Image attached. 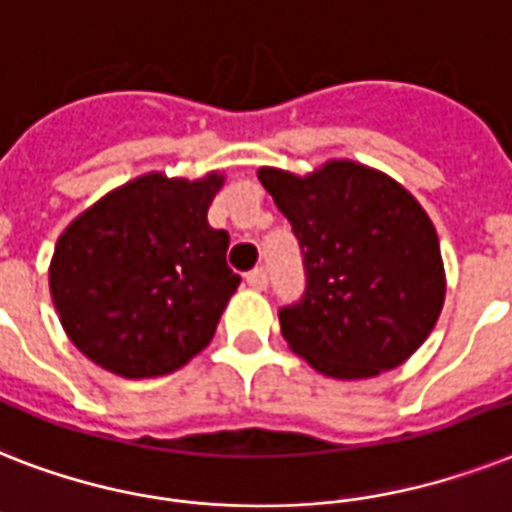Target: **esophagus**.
Returning <instances> with one entry per match:
<instances>
[{
  "mask_svg": "<svg viewBox=\"0 0 512 512\" xmlns=\"http://www.w3.org/2000/svg\"><path fill=\"white\" fill-rule=\"evenodd\" d=\"M245 282H248L253 290H264V288H267V269H264V267L251 269V272L245 275Z\"/></svg>",
  "mask_w": 512,
  "mask_h": 512,
  "instance_id": "esophagus-1",
  "label": "esophagus"
}]
</instances>
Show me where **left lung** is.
Instances as JSON below:
<instances>
[{"mask_svg": "<svg viewBox=\"0 0 512 512\" xmlns=\"http://www.w3.org/2000/svg\"><path fill=\"white\" fill-rule=\"evenodd\" d=\"M259 182L304 253V296L280 309L290 349L341 380L410 359L447 293L439 237L418 200L354 161H327L306 177L264 166Z\"/></svg>", "mask_w": 512, "mask_h": 512, "instance_id": "left-lung-1", "label": "left lung"}]
</instances>
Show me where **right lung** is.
<instances>
[{
    "mask_svg": "<svg viewBox=\"0 0 512 512\" xmlns=\"http://www.w3.org/2000/svg\"><path fill=\"white\" fill-rule=\"evenodd\" d=\"M224 185L145 174L110 190L57 237L49 293L73 346L121 378H158L206 349L240 277L230 235L208 224Z\"/></svg>",
    "mask_w": 512,
    "mask_h": 512,
    "instance_id": "obj_1",
    "label": "right lung"
}]
</instances>
